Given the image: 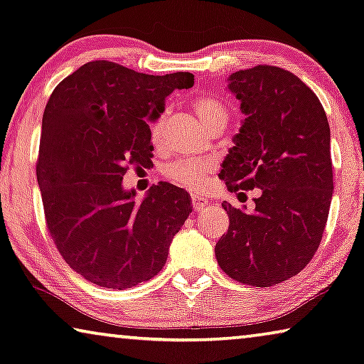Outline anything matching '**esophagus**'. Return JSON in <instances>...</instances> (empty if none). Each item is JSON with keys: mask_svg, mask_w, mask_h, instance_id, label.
I'll list each match as a JSON object with an SVG mask.
<instances>
[{"mask_svg": "<svg viewBox=\"0 0 364 364\" xmlns=\"http://www.w3.org/2000/svg\"><path fill=\"white\" fill-rule=\"evenodd\" d=\"M191 203H193V209L194 210H203L204 207L207 205V203H209V200H207L205 198H203V196H199V194H193L191 196Z\"/></svg>", "mask_w": 364, "mask_h": 364, "instance_id": "obj_1", "label": "esophagus"}]
</instances>
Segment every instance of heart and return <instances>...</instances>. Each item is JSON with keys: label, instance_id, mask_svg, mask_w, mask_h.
<instances>
[{"label": "heart", "instance_id": "heart-1", "mask_svg": "<svg viewBox=\"0 0 364 364\" xmlns=\"http://www.w3.org/2000/svg\"><path fill=\"white\" fill-rule=\"evenodd\" d=\"M193 108L198 118L207 129L213 131L217 128H225L228 121V112L220 100L212 95H199L194 100ZM166 121H168V112H160L149 124V137L154 147H161L166 137ZM215 168L212 160H198V159H180L166 164L161 168V175L176 186L198 191L205 184V178Z\"/></svg>", "mask_w": 364, "mask_h": 364}]
</instances>
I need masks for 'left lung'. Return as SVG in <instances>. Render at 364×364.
Returning <instances> with one entry per match:
<instances>
[{
	"label": "left lung",
	"instance_id": "obj_1",
	"mask_svg": "<svg viewBox=\"0 0 364 364\" xmlns=\"http://www.w3.org/2000/svg\"><path fill=\"white\" fill-rule=\"evenodd\" d=\"M228 80L246 118L220 178L230 193L262 194L252 213L222 203L230 227L215 256L236 282L270 287L301 272L319 247L333 191L331 129L317 95L287 69L259 65Z\"/></svg>",
	"mask_w": 364,
	"mask_h": 364
}]
</instances>
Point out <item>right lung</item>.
Listing matches in <instances>:
<instances>
[{
    "mask_svg": "<svg viewBox=\"0 0 364 364\" xmlns=\"http://www.w3.org/2000/svg\"><path fill=\"white\" fill-rule=\"evenodd\" d=\"M193 84L191 73L152 76L100 60L51 92L37 159L45 220L66 264L92 284L123 290L152 279L191 213L181 188L159 183L137 203L121 181L151 164L147 119Z\"/></svg>",
    "mask_w": 364,
    "mask_h": 364,
    "instance_id": "obj_1",
    "label": "right lung"
}]
</instances>
